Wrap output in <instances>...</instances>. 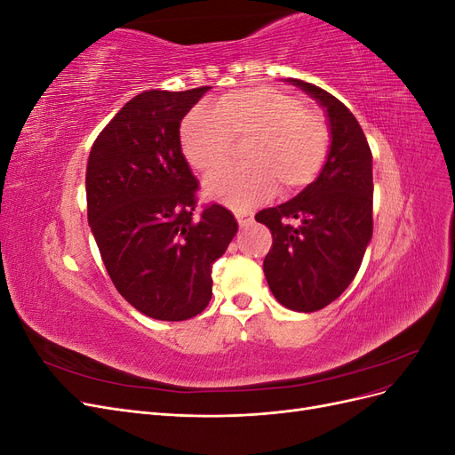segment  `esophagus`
<instances>
[{
    "mask_svg": "<svg viewBox=\"0 0 455 455\" xmlns=\"http://www.w3.org/2000/svg\"><path fill=\"white\" fill-rule=\"evenodd\" d=\"M235 218L241 228H246L252 222V214L251 212H235Z\"/></svg>",
    "mask_w": 455,
    "mask_h": 455,
    "instance_id": "obj_1",
    "label": "esophagus"
}]
</instances>
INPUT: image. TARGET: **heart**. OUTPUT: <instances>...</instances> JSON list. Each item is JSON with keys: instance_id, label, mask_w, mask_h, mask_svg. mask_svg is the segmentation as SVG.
I'll use <instances>...</instances> for the list:
<instances>
[{"instance_id": "obj_1", "label": "heart", "mask_w": 455, "mask_h": 455, "mask_svg": "<svg viewBox=\"0 0 455 455\" xmlns=\"http://www.w3.org/2000/svg\"><path fill=\"white\" fill-rule=\"evenodd\" d=\"M330 140L323 114L271 87L228 92L212 109L197 108L180 123L184 156L201 172L224 167L233 142H246L244 164L204 182L206 194L239 211L269 199L277 186L286 196L307 188L324 167Z\"/></svg>"}]
</instances>
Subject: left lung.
<instances>
[{"label":"left lung","instance_id":"1","mask_svg":"<svg viewBox=\"0 0 455 455\" xmlns=\"http://www.w3.org/2000/svg\"><path fill=\"white\" fill-rule=\"evenodd\" d=\"M326 109L330 151L321 174L279 206L256 214L271 229L264 273L281 306L311 313L351 284L371 239V151L359 121L336 96L301 79H286Z\"/></svg>","mask_w":455,"mask_h":455}]
</instances>
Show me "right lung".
<instances>
[{"instance_id": "add662e5", "label": "right lung", "mask_w": 455, "mask_h": 455, "mask_svg": "<svg viewBox=\"0 0 455 455\" xmlns=\"http://www.w3.org/2000/svg\"><path fill=\"white\" fill-rule=\"evenodd\" d=\"M209 89L136 94L89 154L87 216L106 271L157 321H188L209 306L212 264L237 233L222 204L196 216L199 182L180 146V123Z\"/></svg>"}]
</instances>
